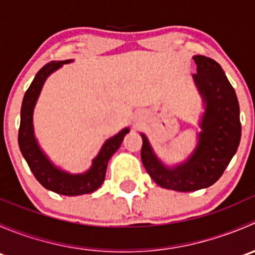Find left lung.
Wrapping results in <instances>:
<instances>
[{"mask_svg":"<svg viewBox=\"0 0 255 255\" xmlns=\"http://www.w3.org/2000/svg\"><path fill=\"white\" fill-rule=\"evenodd\" d=\"M192 59L197 66L192 78L205 112L200 121L199 142L191 155L184 163L168 168L155 155L146 135L140 133V156L146 173L159 186L181 192L206 189L222 176L237 151L242 130L237 95L220 64L204 55Z\"/></svg>","mask_w":255,"mask_h":255,"instance_id":"left-lung-1","label":"left lung"}]
</instances>
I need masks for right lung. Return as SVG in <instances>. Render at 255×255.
Wrapping results in <instances>:
<instances>
[{"label":"right lung","mask_w":255,"mask_h":255,"mask_svg":"<svg viewBox=\"0 0 255 255\" xmlns=\"http://www.w3.org/2000/svg\"><path fill=\"white\" fill-rule=\"evenodd\" d=\"M71 61H73L71 59L64 61H50L37 73L23 97L18 144H19L20 153L24 156L33 175L45 189L65 196H78V195L94 192L101 186L106 176L109 160L120 148L125 135L129 132V128H125L105 142L96 158L92 160L91 168L86 173H66L51 163L35 139L34 128H33V111L48 76L61 68L63 64H69Z\"/></svg>","instance_id":"1"}]
</instances>
